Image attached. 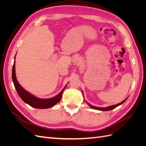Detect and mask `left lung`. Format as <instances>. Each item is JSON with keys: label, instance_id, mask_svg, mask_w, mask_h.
<instances>
[{"label": "left lung", "instance_id": "1", "mask_svg": "<svg viewBox=\"0 0 146 146\" xmlns=\"http://www.w3.org/2000/svg\"><path fill=\"white\" fill-rule=\"evenodd\" d=\"M82 92H83V91H82ZM127 99V98L125 99L124 100H123V101L122 102L119 103V104H116V105H115L109 106V107H105V108H104V107H95V106H92V105H90L89 103H87V104H88V105H89L91 108H93V109H95V110H100V111H110V110H113V109H114V108H115L116 107H118L119 105H120L122 104L123 102H125V100H126Z\"/></svg>", "mask_w": 146, "mask_h": 146}]
</instances>
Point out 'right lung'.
Listing matches in <instances>:
<instances>
[{
  "label": "right lung",
  "instance_id": "right-lung-1",
  "mask_svg": "<svg viewBox=\"0 0 146 146\" xmlns=\"http://www.w3.org/2000/svg\"><path fill=\"white\" fill-rule=\"evenodd\" d=\"M12 80L13 83H14L15 89L17 92V94H18V95L21 98V99L23 100L25 103L30 105L31 107L39 109L50 108L53 107V106H54L58 102H59L61 98H62V94L66 86H66L63 88L62 91H61L56 96L54 97V98H52L50 99H39L36 98V97L33 96L32 94L29 93V92L25 90L24 88L20 85L19 82H17L15 72V61L14 62V64L13 66Z\"/></svg>",
  "mask_w": 146,
  "mask_h": 146
}]
</instances>
